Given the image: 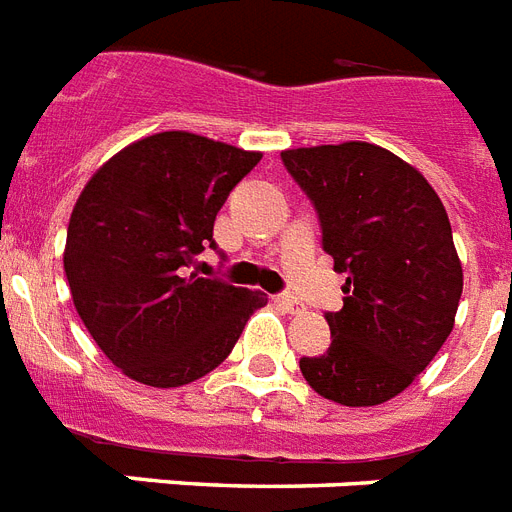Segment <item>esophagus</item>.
Here are the masks:
<instances>
[{
  "label": "esophagus",
  "mask_w": 512,
  "mask_h": 512,
  "mask_svg": "<svg viewBox=\"0 0 512 512\" xmlns=\"http://www.w3.org/2000/svg\"><path fill=\"white\" fill-rule=\"evenodd\" d=\"M275 304L280 306V309H285L288 314H301L304 312V304L298 301V298H293L290 293H280V296H275Z\"/></svg>",
  "instance_id": "obj_1"
}]
</instances>
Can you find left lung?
<instances>
[{"mask_svg":"<svg viewBox=\"0 0 512 512\" xmlns=\"http://www.w3.org/2000/svg\"><path fill=\"white\" fill-rule=\"evenodd\" d=\"M320 216L322 248L346 272L327 312L330 349L301 357L306 383L346 407L402 394L455 327L463 296L449 216L428 179L370 142L280 153Z\"/></svg>","mask_w":512,"mask_h":512,"instance_id":"obj_1","label":"left lung"}]
</instances>
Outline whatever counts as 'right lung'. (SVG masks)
<instances>
[{
	"label": "right lung",
	"mask_w": 512,
	"mask_h": 512,
	"mask_svg": "<svg viewBox=\"0 0 512 512\" xmlns=\"http://www.w3.org/2000/svg\"><path fill=\"white\" fill-rule=\"evenodd\" d=\"M261 153L190 132L132 142L73 206L63 267L73 306L102 354L132 380L185 386L230 357L259 290L187 275Z\"/></svg>",
	"instance_id": "obj_1"
}]
</instances>
